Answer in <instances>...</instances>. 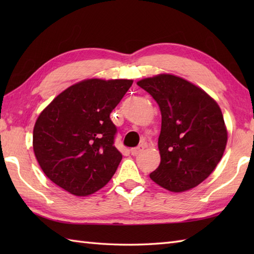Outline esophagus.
Segmentation results:
<instances>
[{
  "instance_id": "1",
  "label": "esophagus",
  "mask_w": 254,
  "mask_h": 254,
  "mask_svg": "<svg viewBox=\"0 0 254 254\" xmlns=\"http://www.w3.org/2000/svg\"><path fill=\"white\" fill-rule=\"evenodd\" d=\"M144 149V146H137V147H134V148H131V154L133 155V156H135V155H138L139 153L142 152V150Z\"/></svg>"
}]
</instances>
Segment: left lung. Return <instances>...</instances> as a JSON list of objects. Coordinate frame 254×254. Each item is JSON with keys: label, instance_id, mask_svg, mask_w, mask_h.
<instances>
[{"label": "left lung", "instance_id": "1", "mask_svg": "<svg viewBox=\"0 0 254 254\" xmlns=\"http://www.w3.org/2000/svg\"><path fill=\"white\" fill-rule=\"evenodd\" d=\"M159 106L160 164L150 179L171 192L196 187L223 157L227 130L217 102L203 89L171 74L137 82Z\"/></svg>", "mask_w": 254, "mask_h": 254}]
</instances>
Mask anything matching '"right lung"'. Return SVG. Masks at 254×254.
Listing matches in <instances>:
<instances>
[{"label": "right lung", "mask_w": 254, "mask_h": 254, "mask_svg": "<svg viewBox=\"0 0 254 254\" xmlns=\"http://www.w3.org/2000/svg\"><path fill=\"white\" fill-rule=\"evenodd\" d=\"M131 79H85L69 86L38 117L32 135L42 171L77 196L110 181L122 159L115 146L110 113L132 86Z\"/></svg>", "instance_id": "right-lung-1"}]
</instances>
